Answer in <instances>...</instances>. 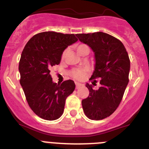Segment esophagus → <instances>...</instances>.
Masks as SVG:
<instances>
[{"mask_svg":"<svg viewBox=\"0 0 149 149\" xmlns=\"http://www.w3.org/2000/svg\"><path fill=\"white\" fill-rule=\"evenodd\" d=\"M75 84H76V89H79V88L80 87V86L82 85L81 84L79 83V82H76V83H75Z\"/></svg>","mask_w":149,"mask_h":149,"instance_id":"34e87169","label":"esophagus"}]
</instances>
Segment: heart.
Segmentation results:
<instances>
[{"label":"heart","mask_w":149,"mask_h":149,"mask_svg":"<svg viewBox=\"0 0 149 149\" xmlns=\"http://www.w3.org/2000/svg\"><path fill=\"white\" fill-rule=\"evenodd\" d=\"M86 47H87V46L81 44V45H79V47H78V49H81ZM64 56H65V52L63 53V57H64ZM89 70V67L86 66V67L81 68L74 69V70H73L71 72H70V75H71V76L73 78V79H76V80H83V79L85 78V76H86V73H87Z\"/></svg>","instance_id":"b5f03b06"}]
</instances>
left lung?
<instances>
[{"label":"left lung","instance_id":"obj_1","mask_svg":"<svg viewBox=\"0 0 149 149\" xmlns=\"http://www.w3.org/2000/svg\"><path fill=\"white\" fill-rule=\"evenodd\" d=\"M81 42L95 52V68L89 80L92 84L100 79L99 89L86 83L88 97L81 101L85 115L92 120L111 116L120 104L129 82L130 69L128 53L124 44L113 36L102 32L76 34Z\"/></svg>","mask_w":149,"mask_h":149}]
</instances>
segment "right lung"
<instances>
[{
	"label": "right lung",
	"mask_w": 149,
	"mask_h": 149,
	"mask_svg": "<svg viewBox=\"0 0 149 149\" xmlns=\"http://www.w3.org/2000/svg\"><path fill=\"white\" fill-rule=\"evenodd\" d=\"M77 41L74 34L43 32L33 36L22 52L20 84L30 108L45 120H55L63 115L66 98L74 91L73 81L57 84L49 73L60 64L64 50Z\"/></svg>",
	"instance_id": "obj_1"
}]
</instances>
